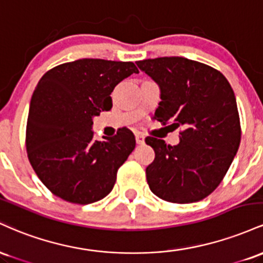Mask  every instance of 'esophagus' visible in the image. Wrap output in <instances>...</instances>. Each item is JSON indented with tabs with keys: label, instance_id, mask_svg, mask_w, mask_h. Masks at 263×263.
<instances>
[{
	"label": "esophagus",
	"instance_id": "34e87169",
	"mask_svg": "<svg viewBox=\"0 0 263 263\" xmlns=\"http://www.w3.org/2000/svg\"><path fill=\"white\" fill-rule=\"evenodd\" d=\"M136 142H137V144H143L144 143V136L142 134H136Z\"/></svg>",
	"mask_w": 263,
	"mask_h": 263
}]
</instances>
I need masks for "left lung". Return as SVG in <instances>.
<instances>
[{
	"label": "left lung",
	"mask_w": 263,
	"mask_h": 263,
	"mask_svg": "<svg viewBox=\"0 0 263 263\" xmlns=\"http://www.w3.org/2000/svg\"><path fill=\"white\" fill-rule=\"evenodd\" d=\"M137 65L161 89L156 119L182 127L177 146L146 138L156 153L146 168L149 189L171 203L201 200L221 182L240 146L234 90L219 70L182 57L140 60Z\"/></svg>",
	"instance_id": "1"
}]
</instances>
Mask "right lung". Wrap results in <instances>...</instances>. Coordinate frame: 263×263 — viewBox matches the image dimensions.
<instances>
[{
  "instance_id": "right-lung-1",
  "label": "right lung",
  "mask_w": 263,
  "mask_h": 263,
  "mask_svg": "<svg viewBox=\"0 0 263 263\" xmlns=\"http://www.w3.org/2000/svg\"><path fill=\"white\" fill-rule=\"evenodd\" d=\"M138 69L132 62L79 59L47 71L33 91L27 120L28 159L42 183L63 200L90 204L111 192L136 146L121 128L95 141L92 117L112 107L111 92Z\"/></svg>"
}]
</instances>
